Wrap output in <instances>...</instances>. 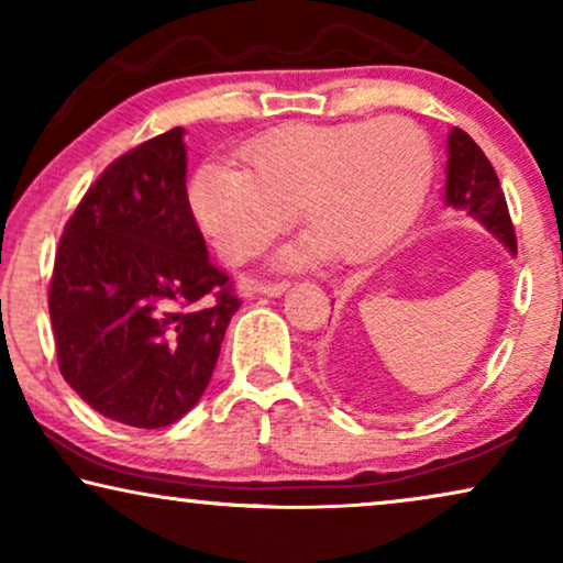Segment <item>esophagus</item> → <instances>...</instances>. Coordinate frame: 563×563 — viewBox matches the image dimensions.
<instances>
[{
    "label": "esophagus",
    "instance_id": "1",
    "mask_svg": "<svg viewBox=\"0 0 563 563\" xmlns=\"http://www.w3.org/2000/svg\"><path fill=\"white\" fill-rule=\"evenodd\" d=\"M289 282H258L253 291H258V295H266V297H276L282 295V291H287Z\"/></svg>",
    "mask_w": 563,
    "mask_h": 563
}]
</instances>
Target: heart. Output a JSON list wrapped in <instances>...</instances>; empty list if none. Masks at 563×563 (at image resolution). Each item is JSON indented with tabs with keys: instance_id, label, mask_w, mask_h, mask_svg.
<instances>
[{
	"instance_id": "1",
	"label": "heart",
	"mask_w": 563,
	"mask_h": 563,
	"mask_svg": "<svg viewBox=\"0 0 563 563\" xmlns=\"http://www.w3.org/2000/svg\"><path fill=\"white\" fill-rule=\"evenodd\" d=\"M241 156L245 168L207 164L189 189L199 225L230 264L264 251L297 207L310 233L282 251V264L328 251L341 261L372 258L412 225L433 181L426 130L399 114L291 122L253 137Z\"/></svg>"
}]
</instances>
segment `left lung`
<instances>
[{"mask_svg": "<svg viewBox=\"0 0 563 563\" xmlns=\"http://www.w3.org/2000/svg\"><path fill=\"white\" fill-rule=\"evenodd\" d=\"M445 168H449V174H445V205L466 210L489 233H495L515 256L518 241H515L505 191L499 187L489 158L474 143V137L461 128H453L449 135V166Z\"/></svg>", "mask_w": 563, "mask_h": 563, "instance_id": "left-lung-1", "label": "left lung"}]
</instances>
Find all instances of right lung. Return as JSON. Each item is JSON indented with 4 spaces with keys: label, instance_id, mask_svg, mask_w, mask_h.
Here are the masks:
<instances>
[{
    "label": "right lung",
    "instance_id": "1",
    "mask_svg": "<svg viewBox=\"0 0 563 563\" xmlns=\"http://www.w3.org/2000/svg\"><path fill=\"white\" fill-rule=\"evenodd\" d=\"M181 135L151 137L99 174L48 287L64 379L104 418L148 430L199 402L241 307L191 214Z\"/></svg>",
    "mask_w": 563,
    "mask_h": 563
}]
</instances>
